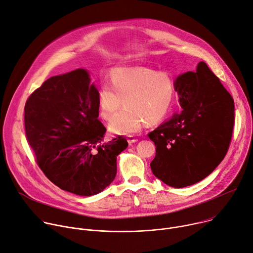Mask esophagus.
<instances>
[{"instance_id": "esophagus-1", "label": "esophagus", "mask_w": 253, "mask_h": 253, "mask_svg": "<svg viewBox=\"0 0 253 253\" xmlns=\"http://www.w3.org/2000/svg\"><path fill=\"white\" fill-rule=\"evenodd\" d=\"M126 139H127V143H128L129 145H130V144H133V143H135V142H137V138H136V137H134V136H133V135H131V134L127 135Z\"/></svg>"}]
</instances>
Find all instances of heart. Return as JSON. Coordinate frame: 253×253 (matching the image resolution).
Instances as JSON below:
<instances>
[{
    "label": "heart",
    "instance_id": "1",
    "mask_svg": "<svg viewBox=\"0 0 253 253\" xmlns=\"http://www.w3.org/2000/svg\"><path fill=\"white\" fill-rule=\"evenodd\" d=\"M109 83L98 90V108L105 121H111L125 99L127 106L109 125L110 130L126 134L142 125L161 122L175 98V80L166 71L146 66L118 67L109 74Z\"/></svg>",
    "mask_w": 253,
    "mask_h": 253
}]
</instances>
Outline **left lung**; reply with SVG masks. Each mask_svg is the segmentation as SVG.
Segmentation results:
<instances>
[{
	"mask_svg": "<svg viewBox=\"0 0 253 253\" xmlns=\"http://www.w3.org/2000/svg\"><path fill=\"white\" fill-rule=\"evenodd\" d=\"M182 111L149 133L156 146L153 174L183 188L209 176L227 154L234 126V101L201 61L175 81Z\"/></svg>",
	"mask_w": 253,
	"mask_h": 253,
	"instance_id": "left-lung-1",
	"label": "left lung"
}]
</instances>
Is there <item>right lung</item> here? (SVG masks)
Segmentation results:
<instances>
[{
    "instance_id": "1",
    "label": "right lung",
    "mask_w": 253,
    "mask_h": 253,
    "mask_svg": "<svg viewBox=\"0 0 253 253\" xmlns=\"http://www.w3.org/2000/svg\"><path fill=\"white\" fill-rule=\"evenodd\" d=\"M98 90L86 70L76 69L43 82L25 104V131L45 176L60 189L92 196L117 175V157L127 141L105 142L98 120Z\"/></svg>"
}]
</instances>
